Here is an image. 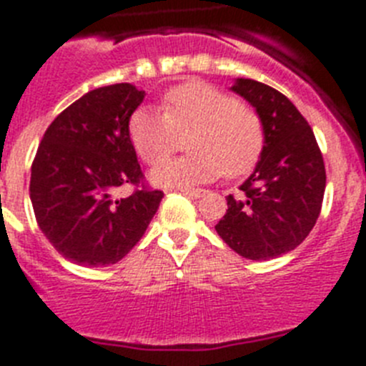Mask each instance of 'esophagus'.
I'll return each instance as SVG.
<instances>
[{
    "mask_svg": "<svg viewBox=\"0 0 366 366\" xmlns=\"http://www.w3.org/2000/svg\"><path fill=\"white\" fill-rule=\"evenodd\" d=\"M179 192H183L185 196H190V198H202L203 196V190L202 189H177Z\"/></svg>",
    "mask_w": 366,
    "mask_h": 366,
    "instance_id": "obj_1",
    "label": "esophagus"
}]
</instances>
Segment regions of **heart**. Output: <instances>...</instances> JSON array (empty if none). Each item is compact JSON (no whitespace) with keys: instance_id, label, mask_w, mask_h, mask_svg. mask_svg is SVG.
<instances>
[{"instance_id":"1","label":"heart","mask_w":366,"mask_h":366,"mask_svg":"<svg viewBox=\"0 0 366 366\" xmlns=\"http://www.w3.org/2000/svg\"><path fill=\"white\" fill-rule=\"evenodd\" d=\"M185 134L189 155L155 167L150 174L154 185L183 189L209 183L222 172L229 177L247 174L266 143L254 109L198 80L164 93L163 112L143 106L128 122L132 144L148 164L160 163Z\"/></svg>"}]
</instances>
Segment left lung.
<instances>
[{
	"label": "left lung",
	"mask_w": 366,
	"mask_h": 366,
	"mask_svg": "<svg viewBox=\"0 0 366 366\" xmlns=\"http://www.w3.org/2000/svg\"><path fill=\"white\" fill-rule=\"evenodd\" d=\"M232 92L257 109L266 143L254 172L227 196V212L216 223L225 244L249 260H269L304 242L321 214L326 170L308 121L271 86L238 79Z\"/></svg>",
	"instance_id": "left-lung-1"
}]
</instances>
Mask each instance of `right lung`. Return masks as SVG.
<instances>
[{
    "label": "right lung",
    "instance_id": "add662e5",
    "mask_svg": "<svg viewBox=\"0 0 366 366\" xmlns=\"http://www.w3.org/2000/svg\"><path fill=\"white\" fill-rule=\"evenodd\" d=\"M144 92L132 84L97 87L49 124L31 168L38 227L58 253L79 266H109L143 238L164 194L143 185L128 135ZM122 184L142 187L128 199Z\"/></svg>",
    "mask_w": 366,
    "mask_h": 366
}]
</instances>
